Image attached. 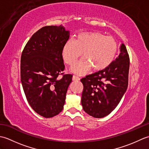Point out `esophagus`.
<instances>
[{
  "instance_id": "1",
  "label": "esophagus",
  "mask_w": 149,
  "mask_h": 149,
  "mask_svg": "<svg viewBox=\"0 0 149 149\" xmlns=\"http://www.w3.org/2000/svg\"><path fill=\"white\" fill-rule=\"evenodd\" d=\"M72 80L73 81H79L80 78L78 76H76V75H73L72 77Z\"/></svg>"
}]
</instances>
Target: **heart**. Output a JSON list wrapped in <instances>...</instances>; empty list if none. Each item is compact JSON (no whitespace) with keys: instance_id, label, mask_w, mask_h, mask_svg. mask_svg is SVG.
<instances>
[{"instance_id":"obj_1","label":"heart","mask_w":149,"mask_h":149,"mask_svg":"<svg viewBox=\"0 0 149 149\" xmlns=\"http://www.w3.org/2000/svg\"><path fill=\"white\" fill-rule=\"evenodd\" d=\"M116 40L99 32L79 34L74 42L68 40L63 45L62 57L69 66L77 62L83 53V59L72 68V72L82 75L93 68L101 71L108 67L115 60L118 52Z\"/></svg>"}]
</instances>
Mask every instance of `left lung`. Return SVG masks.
I'll use <instances>...</instances> for the list:
<instances>
[{
	"label": "left lung",
	"mask_w": 149,
	"mask_h": 149,
	"mask_svg": "<svg viewBox=\"0 0 149 149\" xmlns=\"http://www.w3.org/2000/svg\"><path fill=\"white\" fill-rule=\"evenodd\" d=\"M129 56L123 43L118 58L103 70L81 79L83 84L81 104L83 110L95 118H102L115 109L127 90Z\"/></svg>",
	"instance_id": "8db88e82"
}]
</instances>
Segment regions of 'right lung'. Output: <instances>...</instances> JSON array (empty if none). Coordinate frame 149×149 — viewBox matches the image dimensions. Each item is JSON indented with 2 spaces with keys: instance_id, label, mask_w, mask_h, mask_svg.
<instances>
[{
  "instance_id": "obj_1",
  "label": "right lung",
  "mask_w": 149,
  "mask_h": 149,
  "mask_svg": "<svg viewBox=\"0 0 149 149\" xmlns=\"http://www.w3.org/2000/svg\"><path fill=\"white\" fill-rule=\"evenodd\" d=\"M69 37V31L62 26H45L33 34L22 53L20 77L26 99L45 118L62 111L72 81V75L63 73L62 49Z\"/></svg>"
}]
</instances>
